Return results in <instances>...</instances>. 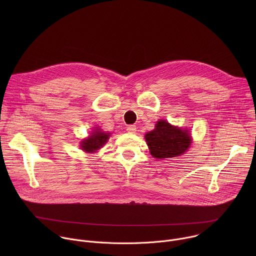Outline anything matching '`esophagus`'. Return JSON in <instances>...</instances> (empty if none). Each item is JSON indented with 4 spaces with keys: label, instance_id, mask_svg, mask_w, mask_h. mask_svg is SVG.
<instances>
[{
    "label": "esophagus",
    "instance_id": "34e87169",
    "mask_svg": "<svg viewBox=\"0 0 256 256\" xmlns=\"http://www.w3.org/2000/svg\"><path fill=\"white\" fill-rule=\"evenodd\" d=\"M126 130H128V132L134 134V132H136V126H128L126 128Z\"/></svg>",
    "mask_w": 256,
    "mask_h": 256
}]
</instances>
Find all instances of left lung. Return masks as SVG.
<instances>
[{
    "mask_svg": "<svg viewBox=\"0 0 256 256\" xmlns=\"http://www.w3.org/2000/svg\"><path fill=\"white\" fill-rule=\"evenodd\" d=\"M144 138L151 155L158 159L179 157L192 144L188 130L173 126L164 120H158L155 128L146 134Z\"/></svg>",
    "mask_w": 256,
    "mask_h": 256,
    "instance_id": "obj_1",
    "label": "left lung"
}]
</instances>
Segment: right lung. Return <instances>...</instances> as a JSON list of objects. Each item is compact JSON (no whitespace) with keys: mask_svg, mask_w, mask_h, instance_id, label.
I'll return each mask as SVG.
<instances>
[{"mask_svg":"<svg viewBox=\"0 0 256 256\" xmlns=\"http://www.w3.org/2000/svg\"><path fill=\"white\" fill-rule=\"evenodd\" d=\"M110 136V132H102L100 128H95L87 138L81 142V148L83 151L92 154L100 150L107 142Z\"/></svg>","mask_w":256,"mask_h":256,"instance_id":"add662e5","label":"right lung"}]
</instances>
